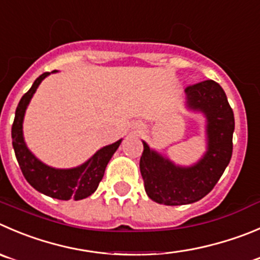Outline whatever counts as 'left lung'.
I'll list each match as a JSON object with an SVG mask.
<instances>
[{"label": "left lung", "instance_id": "obj_1", "mask_svg": "<svg viewBox=\"0 0 260 260\" xmlns=\"http://www.w3.org/2000/svg\"><path fill=\"white\" fill-rule=\"evenodd\" d=\"M187 105L208 118V152L198 165L177 167L149 149L143 142L140 174L148 197L165 206H182L200 200L212 191L232 155L234 111L222 86L214 80L191 84L185 89Z\"/></svg>", "mask_w": 260, "mask_h": 260}]
</instances>
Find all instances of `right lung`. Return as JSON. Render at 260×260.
<instances>
[{
    "label": "right lung",
    "mask_w": 260,
    "mask_h": 260,
    "mask_svg": "<svg viewBox=\"0 0 260 260\" xmlns=\"http://www.w3.org/2000/svg\"><path fill=\"white\" fill-rule=\"evenodd\" d=\"M47 75H49V73H44L37 78L31 88L21 97L17 105L11 127L12 147L24 177L34 189L54 199L80 200L97 190L101 180L103 179L107 163L118 148L121 140L98 150L88 162L76 169L56 170L37 159L24 143L23 118L29 101Z\"/></svg>",
    "instance_id": "1"
}]
</instances>
